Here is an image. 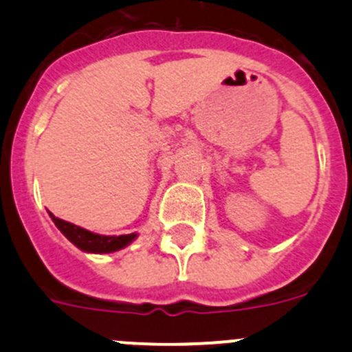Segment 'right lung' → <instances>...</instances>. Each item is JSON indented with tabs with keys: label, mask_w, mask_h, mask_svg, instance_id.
<instances>
[{
	"label": "right lung",
	"mask_w": 352,
	"mask_h": 352,
	"mask_svg": "<svg viewBox=\"0 0 352 352\" xmlns=\"http://www.w3.org/2000/svg\"><path fill=\"white\" fill-rule=\"evenodd\" d=\"M49 212V211H47ZM54 225L58 226L59 232L69 240L74 247L80 250L88 252V254H112V252L120 250V248L127 247L133 240L138 239V233H129V235H98V233L88 232V230L81 228V226L67 223L65 219L56 218L52 212H49Z\"/></svg>",
	"instance_id": "obj_1"
}]
</instances>
